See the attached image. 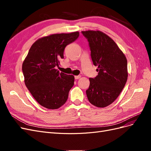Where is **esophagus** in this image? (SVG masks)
<instances>
[{"label": "esophagus", "instance_id": "34e87169", "mask_svg": "<svg viewBox=\"0 0 151 151\" xmlns=\"http://www.w3.org/2000/svg\"><path fill=\"white\" fill-rule=\"evenodd\" d=\"M80 77H81V76H74L75 79H79Z\"/></svg>", "mask_w": 151, "mask_h": 151}]
</instances>
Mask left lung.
I'll return each mask as SVG.
<instances>
[{"instance_id": "left-lung-1", "label": "left lung", "mask_w": 151, "mask_h": 151, "mask_svg": "<svg viewBox=\"0 0 151 151\" xmlns=\"http://www.w3.org/2000/svg\"><path fill=\"white\" fill-rule=\"evenodd\" d=\"M81 33L88 41L91 59L98 72L94 78H89L87 97L95 106H108L118 97L127 83V58L116 43L103 32Z\"/></svg>"}]
</instances>
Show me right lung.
<instances>
[{
    "instance_id": "add662e5",
    "label": "right lung",
    "mask_w": 151,
    "mask_h": 151,
    "mask_svg": "<svg viewBox=\"0 0 151 151\" xmlns=\"http://www.w3.org/2000/svg\"><path fill=\"white\" fill-rule=\"evenodd\" d=\"M78 31L54 34L42 38L32 45L22 63L27 88L40 105L57 109L67 101L74 84V77L55 69L63 58L67 45L78 38Z\"/></svg>"
}]
</instances>
